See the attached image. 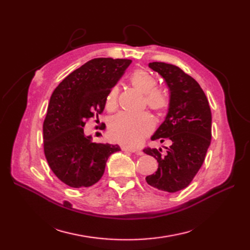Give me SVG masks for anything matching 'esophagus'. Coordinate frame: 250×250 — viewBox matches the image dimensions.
I'll list each match as a JSON object with an SVG mask.
<instances>
[{
  "label": "esophagus",
  "instance_id": "obj_1",
  "mask_svg": "<svg viewBox=\"0 0 250 250\" xmlns=\"http://www.w3.org/2000/svg\"><path fill=\"white\" fill-rule=\"evenodd\" d=\"M121 149H122L123 151H126V152H131V153H135V154H142V152L141 151H139V150H135V149H131V148H128V147H124V146H122L121 147Z\"/></svg>",
  "mask_w": 250,
  "mask_h": 250
}]
</instances>
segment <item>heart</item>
<instances>
[{
    "label": "heart",
    "mask_w": 250,
    "mask_h": 250,
    "mask_svg": "<svg viewBox=\"0 0 250 250\" xmlns=\"http://www.w3.org/2000/svg\"><path fill=\"white\" fill-rule=\"evenodd\" d=\"M129 81L131 85L140 93L145 95L147 106L155 112H163L168 107L169 100L163 89L157 88V80L153 74L146 70H137L131 75ZM119 94L118 86H113L107 95L106 106H116ZM153 120L147 113L128 115L119 113L110 119L108 123L109 137L127 147H137L153 129Z\"/></svg>",
    "instance_id": "b5f03b06"
}]
</instances>
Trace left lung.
Wrapping results in <instances>:
<instances>
[{
	"instance_id": "obj_1",
	"label": "left lung",
	"mask_w": 250,
	"mask_h": 250,
	"mask_svg": "<svg viewBox=\"0 0 250 250\" xmlns=\"http://www.w3.org/2000/svg\"><path fill=\"white\" fill-rule=\"evenodd\" d=\"M149 67L170 90L168 113L151 140L169 141L170 147L165 153L162 148L144 149L158 163L157 171L146 181L162 192L175 193L191 184L204 162L211 139V112L198 82L178 66L150 62Z\"/></svg>"
}]
</instances>
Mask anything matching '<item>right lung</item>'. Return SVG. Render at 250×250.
<instances>
[{
	"label": "right lung",
	"instance_id": "add662e5",
	"mask_svg": "<svg viewBox=\"0 0 250 250\" xmlns=\"http://www.w3.org/2000/svg\"><path fill=\"white\" fill-rule=\"evenodd\" d=\"M130 59L95 58L66 76L54 89L43 121V151L51 170L71 188L100 180L118 145L94 143L84 134L85 121L103 112L109 90Z\"/></svg>",
	"mask_w": 250,
	"mask_h": 250
}]
</instances>
